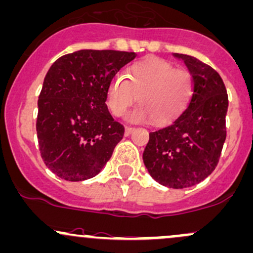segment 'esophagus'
Segmentation results:
<instances>
[{"mask_svg":"<svg viewBox=\"0 0 253 253\" xmlns=\"http://www.w3.org/2000/svg\"><path fill=\"white\" fill-rule=\"evenodd\" d=\"M134 127H131V126H126L125 127V135H129L133 132Z\"/></svg>","mask_w":253,"mask_h":253,"instance_id":"1","label":"esophagus"}]
</instances>
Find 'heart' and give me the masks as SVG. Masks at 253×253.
Listing matches in <instances>:
<instances>
[{
    "label": "heart",
    "mask_w": 253,
    "mask_h": 253,
    "mask_svg": "<svg viewBox=\"0 0 253 253\" xmlns=\"http://www.w3.org/2000/svg\"><path fill=\"white\" fill-rule=\"evenodd\" d=\"M193 91L189 71L175 69L161 58L150 57L134 63L126 78L118 75L109 82L106 105L113 115L120 116L138 97L140 106L127 114L129 121L151 120L154 125H166L187 109Z\"/></svg>",
    "instance_id": "1"
}]
</instances>
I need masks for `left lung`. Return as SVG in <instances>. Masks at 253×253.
Returning <instances> with one entry per match:
<instances>
[{
    "label": "left lung",
    "instance_id": "obj_1",
    "mask_svg": "<svg viewBox=\"0 0 253 253\" xmlns=\"http://www.w3.org/2000/svg\"><path fill=\"white\" fill-rule=\"evenodd\" d=\"M173 55L189 70L193 95L174 121L149 133L143 161L156 182L183 189L200 183L216 169L227 135L228 94L213 68L191 55Z\"/></svg>",
    "mask_w": 253,
    "mask_h": 253
}]
</instances>
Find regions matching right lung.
<instances>
[{"label":"right lung","mask_w":253,"mask_h":253,"mask_svg":"<svg viewBox=\"0 0 253 253\" xmlns=\"http://www.w3.org/2000/svg\"><path fill=\"white\" fill-rule=\"evenodd\" d=\"M134 52L81 49L55 60L39 95L36 131L46 166L70 182L102 171L125 128L106 106L108 84Z\"/></svg>","instance_id":"add662e5"}]
</instances>
